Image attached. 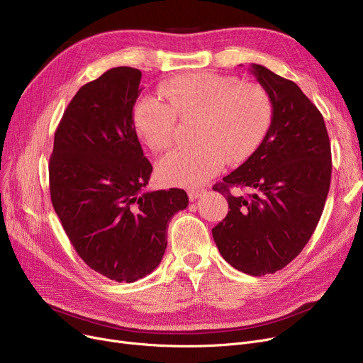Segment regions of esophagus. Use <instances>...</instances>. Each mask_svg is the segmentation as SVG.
<instances>
[{
  "label": "esophagus",
  "instance_id": "34e87169",
  "mask_svg": "<svg viewBox=\"0 0 363 363\" xmlns=\"http://www.w3.org/2000/svg\"><path fill=\"white\" fill-rule=\"evenodd\" d=\"M204 194V189L203 188H193V189H188V197L191 201H194L196 199L201 197Z\"/></svg>",
  "mask_w": 363,
  "mask_h": 363
}]
</instances>
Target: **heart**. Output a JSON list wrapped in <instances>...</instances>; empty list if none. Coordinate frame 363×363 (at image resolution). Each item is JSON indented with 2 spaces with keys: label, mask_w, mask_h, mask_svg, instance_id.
Instances as JSON below:
<instances>
[{
  "label": "heart",
  "mask_w": 363,
  "mask_h": 363,
  "mask_svg": "<svg viewBox=\"0 0 363 363\" xmlns=\"http://www.w3.org/2000/svg\"><path fill=\"white\" fill-rule=\"evenodd\" d=\"M167 101L145 95L135 103L132 125L155 152L174 144L177 118L199 119L193 148L169 152L157 164L162 182L199 186L225 163L238 164L259 148L272 122L271 95L262 85L208 72L182 73L159 88Z\"/></svg>",
  "instance_id": "heart-1"
}]
</instances>
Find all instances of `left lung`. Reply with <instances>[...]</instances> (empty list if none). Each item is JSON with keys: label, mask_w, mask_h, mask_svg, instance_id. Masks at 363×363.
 Segmentation results:
<instances>
[{"label": "left lung", "mask_w": 363, "mask_h": 363, "mask_svg": "<svg viewBox=\"0 0 363 363\" xmlns=\"http://www.w3.org/2000/svg\"><path fill=\"white\" fill-rule=\"evenodd\" d=\"M250 72L268 91L272 122L259 148L223 182L228 215L213 230L222 257L253 277L275 274L296 259L320 219L331 182V144L325 122L303 91L264 66ZM231 187L253 195L235 196Z\"/></svg>", "instance_id": "obj_1"}]
</instances>
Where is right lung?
<instances>
[{
    "mask_svg": "<svg viewBox=\"0 0 363 363\" xmlns=\"http://www.w3.org/2000/svg\"><path fill=\"white\" fill-rule=\"evenodd\" d=\"M141 72L113 67L76 92L54 133L50 194L73 249L95 272L133 282L155 271L184 189L143 191L152 166L132 125Z\"/></svg>",
    "mask_w": 363,
    "mask_h": 363,
    "instance_id": "obj_1",
    "label": "right lung"
}]
</instances>
